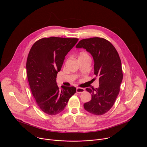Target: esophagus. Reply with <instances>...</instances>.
Masks as SVG:
<instances>
[{"label": "esophagus", "mask_w": 147, "mask_h": 147, "mask_svg": "<svg viewBox=\"0 0 147 147\" xmlns=\"http://www.w3.org/2000/svg\"><path fill=\"white\" fill-rule=\"evenodd\" d=\"M85 91V89L84 88H77L76 89V92L78 93H83Z\"/></svg>", "instance_id": "34e87169"}]
</instances>
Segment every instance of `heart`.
I'll return each mask as SVG.
<instances>
[{"instance_id": "b5f03b06", "label": "heart", "mask_w": 147, "mask_h": 147, "mask_svg": "<svg viewBox=\"0 0 147 147\" xmlns=\"http://www.w3.org/2000/svg\"><path fill=\"white\" fill-rule=\"evenodd\" d=\"M85 57H89L88 54L85 53V52H81L80 54H79V58H85Z\"/></svg>"}]
</instances>
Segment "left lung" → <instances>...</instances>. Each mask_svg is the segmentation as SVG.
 Instances as JSON below:
<instances>
[{"label": "left lung", "mask_w": 147, "mask_h": 147, "mask_svg": "<svg viewBox=\"0 0 147 147\" xmlns=\"http://www.w3.org/2000/svg\"><path fill=\"white\" fill-rule=\"evenodd\" d=\"M76 47L85 49L92 55L94 75L99 81L98 88L86 89L92 99L84 104V109L95 115H103L112 107L119 93L123 73L119 54L110 42L99 37L82 40Z\"/></svg>", "instance_id": "8db88e82"}]
</instances>
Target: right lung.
Segmentation results:
<instances>
[{
	"label": "right lung",
	"instance_id": "obj_1",
	"mask_svg": "<svg viewBox=\"0 0 147 147\" xmlns=\"http://www.w3.org/2000/svg\"><path fill=\"white\" fill-rule=\"evenodd\" d=\"M78 40L76 38H43L35 42L30 50L26 65L28 82L37 104L48 115L62 112L76 93L74 86L59 88L56 78L65 56Z\"/></svg>",
	"mask_w": 147,
	"mask_h": 147
}]
</instances>
